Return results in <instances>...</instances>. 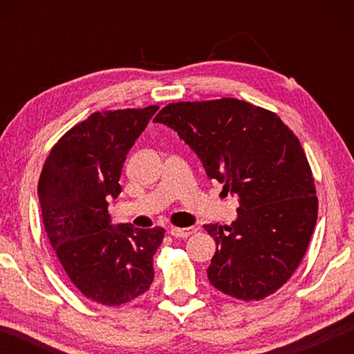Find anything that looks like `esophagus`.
Wrapping results in <instances>:
<instances>
[{
  "label": "esophagus",
  "mask_w": 354,
  "mask_h": 354,
  "mask_svg": "<svg viewBox=\"0 0 354 354\" xmlns=\"http://www.w3.org/2000/svg\"><path fill=\"white\" fill-rule=\"evenodd\" d=\"M195 232V227H170V234L176 239H185Z\"/></svg>",
  "instance_id": "34e87169"
}]
</instances>
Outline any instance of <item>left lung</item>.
<instances>
[{
    "mask_svg": "<svg viewBox=\"0 0 354 354\" xmlns=\"http://www.w3.org/2000/svg\"><path fill=\"white\" fill-rule=\"evenodd\" d=\"M154 122L176 131L209 179L239 196L230 226L205 225L217 245L209 283L242 301L272 295L301 262L319 212L298 137L274 112L236 98L171 103Z\"/></svg>",
    "mask_w": 354,
    "mask_h": 354,
    "instance_id": "obj_1",
    "label": "left lung"
}]
</instances>
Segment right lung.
<instances>
[{"mask_svg": "<svg viewBox=\"0 0 354 354\" xmlns=\"http://www.w3.org/2000/svg\"><path fill=\"white\" fill-rule=\"evenodd\" d=\"M158 106L95 112L67 131L45 160L39 200L45 231L59 262L84 297L120 306L145 293L164 227L111 225L127 154Z\"/></svg>", "mask_w": 354, "mask_h": 354, "instance_id": "1", "label": "right lung"}]
</instances>
